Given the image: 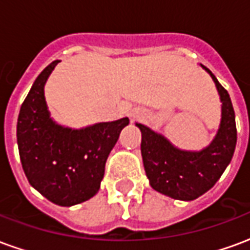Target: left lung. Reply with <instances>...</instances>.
Segmentation results:
<instances>
[{
    "mask_svg": "<svg viewBox=\"0 0 250 250\" xmlns=\"http://www.w3.org/2000/svg\"><path fill=\"white\" fill-rule=\"evenodd\" d=\"M209 73L222 102L217 135L201 151H185L146 125L136 123L142 132L141 151L150 185L158 193L181 201H193L213 188L230 163L237 142L236 118L230 96L217 77Z\"/></svg>",
    "mask_w": 250,
    "mask_h": 250,
    "instance_id": "1",
    "label": "left lung"
}]
</instances>
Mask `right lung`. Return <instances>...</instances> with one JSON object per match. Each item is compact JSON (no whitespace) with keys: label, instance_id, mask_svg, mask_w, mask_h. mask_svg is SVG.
Returning <instances> with one entry per match:
<instances>
[{"label":"right lung","instance_id":"1","mask_svg":"<svg viewBox=\"0 0 250 250\" xmlns=\"http://www.w3.org/2000/svg\"><path fill=\"white\" fill-rule=\"evenodd\" d=\"M57 62H51L37 76L21 105L17 143L29 184L53 204L72 206L98 193L107 158L130 120L123 118L80 130L53 122L44 85Z\"/></svg>","mask_w":250,"mask_h":250}]
</instances>
